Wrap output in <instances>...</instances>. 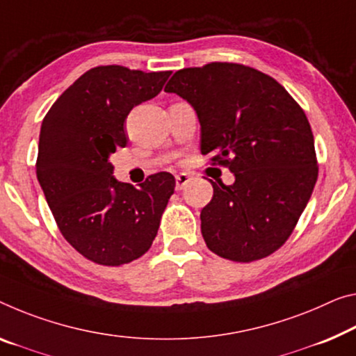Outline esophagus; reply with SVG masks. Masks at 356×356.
I'll return each mask as SVG.
<instances>
[{"instance_id":"obj_1","label":"esophagus","mask_w":356,"mask_h":356,"mask_svg":"<svg viewBox=\"0 0 356 356\" xmlns=\"http://www.w3.org/2000/svg\"><path fill=\"white\" fill-rule=\"evenodd\" d=\"M193 179V177H191L189 173H179L177 175V184H175V188H177V191H181L184 189L186 186H188V183Z\"/></svg>"}]
</instances>
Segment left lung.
Returning a JSON list of instances; mask_svg holds the SVG:
<instances>
[{"mask_svg":"<svg viewBox=\"0 0 356 356\" xmlns=\"http://www.w3.org/2000/svg\"><path fill=\"white\" fill-rule=\"evenodd\" d=\"M194 108L200 151L234 173L200 213L202 235L221 258L251 262L291 235L318 178L305 114L275 79L237 63L177 71L165 86Z\"/></svg>","mask_w":356,"mask_h":356,"instance_id":"8db88e82","label":"left lung"}]
</instances>
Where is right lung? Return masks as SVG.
Masks as SVG:
<instances>
[{
	"label": "right lung",
	"mask_w": 356,
	"mask_h": 356,
	"mask_svg": "<svg viewBox=\"0 0 356 356\" xmlns=\"http://www.w3.org/2000/svg\"><path fill=\"white\" fill-rule=\"evenodd\" d=\"M172 71L143 73L119 65L84 73L42 119L36 177L60 232L84 258L121 266L143 256L175 191L172 173L136 189L113 177L109 156L127 145L132 108L162 90Z\"/></svg>",
	"instance_id": "right-lung-1"
}]
</instances>
